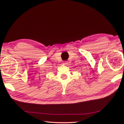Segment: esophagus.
<instances>
[{
    "label": "esophagus",
    "mask_w": 124,
    "mask_h": 124,
    "mask_svg": "<svg viewBox=\"0 0 124 124\" xmlns=\"http://www.w3.org/2000/svg\"><path fill=\"white\" fill-rule=\"evenodd\" d=\"M63 64H65V65H66V64H67V61H64L63 62Z\"/></svg>",
    "instance_id": "1"
}]
</instances>
